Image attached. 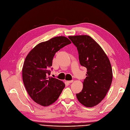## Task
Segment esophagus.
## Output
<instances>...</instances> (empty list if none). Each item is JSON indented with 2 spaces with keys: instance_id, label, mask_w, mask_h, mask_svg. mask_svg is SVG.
Segmentation results:
<instances>
[{
  "instance_id": "34e87169",
  "label": "esophagus",
  "mask_w": 130,
  "mask_h": 130,
  "mask_svg": "<svg viewBox=\"0 0 130 130\" xmlns=\"http://www.w3.org/2000/svg\"><path fill=\"white\" fill-rule=\"evenodd\" d=\"M73 82V80H71V81H67V82L68 83H72Z\"/></svg>"
}]
</instances>
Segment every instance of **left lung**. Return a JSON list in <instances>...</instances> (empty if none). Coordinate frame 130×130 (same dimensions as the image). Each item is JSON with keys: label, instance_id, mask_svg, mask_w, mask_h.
<instances>
[{"label": "left lung", "instance_id": "left-lung-1", "mask_svg": "<svg viewBox=\"0 0 130 130\" xmlns=\"http://www.w3.org/2000/svg\"><path fill=\"white\" fill-rule=\"evenodd\" d=\"M77 48L81 66L87 69L83 89L77 93L81 104L92 107L100 103L108 91L112 80L111 64L103 49L89 36H70Z\"/></svg>", "mask_w": 130, "mask_h": 130}]
</instances>
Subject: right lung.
<instances>
[{"label": "right lung", "instance_id": "obj_1", "mask_svg": "<svg viewBox=\"0 0 130 130\" xmlns=\"http://www.w3.org/2000/svg\"><path fill=\"white\" fill-rule=\"evenodd\" d=\"M71 43L63 36L53 38L37 44L26 56L22 77L26 91L33 101L48 106L57 100L65 84L57 78L50 77L53 59L56 52Z\"/></svg>", "mask_w": 130, "mask_h": 130}]
</instances>
